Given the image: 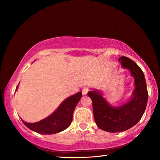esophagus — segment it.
<instances>
[{
	"mask_svg": "<svg viewBox=\"0 0 160 160\" xmlns=\"http://www.w3.org/2000/svg\"><path fill=\"white\" fill-rule=\"evenodd\" d=\"M88 92H89V90L88 88L83 89V90H82V94H83V95H86V94L88 93Z\"/></svg>",
	"mask_w": 160,
	"mask_h": 160,
	"instance_id": "1",
	"label": "esophagus"
}]
</instances>
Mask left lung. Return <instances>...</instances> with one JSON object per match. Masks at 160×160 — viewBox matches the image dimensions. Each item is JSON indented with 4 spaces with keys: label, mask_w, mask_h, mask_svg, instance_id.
Wrapping results in <instances>:
<instances>
[{
    "label": "left lung",
    "mask_w": 160,
    "mask_h": 160,
    "mask_svg": "<svg viewBox=\"0 0 160 160\" xmlns=\"http://www.w3.org/2000/svg\"><path fill=\"white\" fill-rule=\"evenodd\" d=\"M118 62L123 68L129 70L134 78L135 89L131 98L118 106L113 107L98 90L92 89L88 93L92 101L97 126L110 132L125 131L138 123L145 112L148 99L144 73L140 68L126 56L119 58Z\"/></svg>",
    "instance_id": "1"
}]
</instances>
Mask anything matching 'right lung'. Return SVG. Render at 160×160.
<instances>
[{
  "label": "right lung",
  "instance_id": "right-lung-1",
  "mask_svg": "<svg viewBox=\"0 0 160 160\" xmlns=\"http://www.w3.org/2000/svg\"><path fill=\"white\" fill-rule=\"evenodd\" d=\"M18 85L16 90H18ZM81 97V92L68 97L51 115L38 122L30 123L23 121L22 122L28 128L39 134L51 135L63 131L68 128L71 123L74 110Z\"/></svg>",
  "mask_w": 160,
  "mask_h": 160
}]
</instances>
